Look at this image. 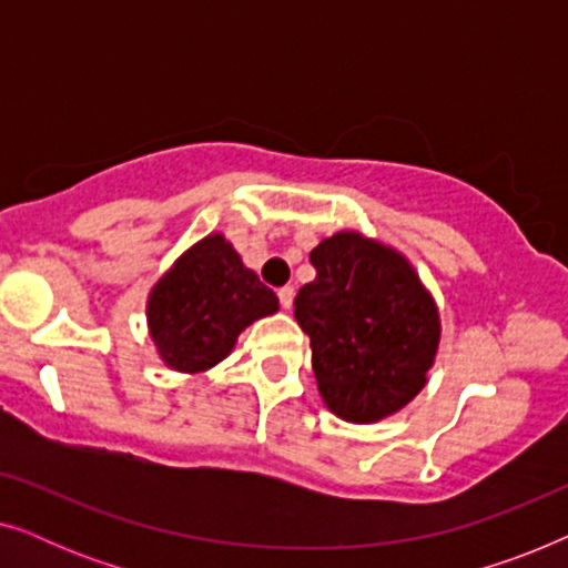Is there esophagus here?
<instances>
[{
	"instance_id": "obj_1",
	"label": "esophagus",
	"mask_w": 568,
	"mask_h": 568,
	"mask_svg": "<svg viewBox=\"0 0 568 568\" xmlns=\"http://www.w3.org/2000/svg\"><path fill=\"white\" fill-rule=\"evenodd\" d=\"M278 302H282L284 310H292V305H294V286H282V290H278Z\"/></svg>"
}]
</instances>
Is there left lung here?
Returning <instances> with one entry per match:
<instances>
[{
	"label": "left lung",
	"instance_id": "left-lung-1",
	"mask_svg": "<svg viewBox=\"0 0 568 568\" xmlns=\"http://www.w3.org/2000/svg\"><path fill=\"white\" fill-rule=\"evenodd\" d=\"M317 276L294 300L310 336L317 393L348 424L395 416L424 390L442 317L398 247L341 230L310 251Z\"/></svg>",
	"mask_w": 568,
	"mask_h": 568
}]
</instances>
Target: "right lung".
Instances as JSON below:
<instances>
[{
    "label": "right lung",
    "instance_id": "add662e5",
    "mask_svg": "<svg viewBox=\"0 0 568 568\" xmlns=\"http://www.w3.org/2000/svg\"><path fill=\"white\" fill-rule=\"evenodd\" d=\"M274 313L276 294L222 232H212L152 284L146 331L165 367L199 375L227 359L247 325Z\"/></svg>",
    "mask_w": 568,
    "mask_h": 568
}]
</instances>
